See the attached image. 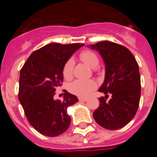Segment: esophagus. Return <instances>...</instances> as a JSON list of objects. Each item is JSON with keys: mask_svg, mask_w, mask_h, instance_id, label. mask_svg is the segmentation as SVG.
Returning <instances> with one entry per match:
<instances>
[{"mask_svg": "<svg viewBox=\"0 0 157 157\" xmlns=\"http://www.w3.org/2000/svg\"><path fill=\"white\" fill-rule=\"evenodd\" d=\"M78 101H79L80 102H84V101H87V98H78Z\"/></svg>", "mask_w": 157, "mask_h": 157, "instance_id": "34e87169", "label": "esophagus"}]
</instances>
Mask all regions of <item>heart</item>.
Listing matches in <instances>:
<instances>
[{"instance_id": "b5f03b06", "label": "heart", "mask_w": 157, "mask_h": 157, "mask_svg": "<svg viewBox=\"0 0 157 157\" xmlns=\"http://www.w3.org/2000/svg\"><path fill=\"white\" fill-rule=\"evenodd\" d=\"M80 59L84 63L94 68L99 64V59L97 54L91 50H83L79 54ZM75 62L72 59H67L63 67V76L65 79H71L73 76ZM95 82L90 79H77L72 82L69 85V90L72 94L78 96L80 98H85L90 94L96 88Z\"/></svg>"}]
</instances>
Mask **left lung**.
Returning a JSON list of instances; mask_svg holds the SVG:
<instances>
[{"label": "left lung", "instance_id": "1", "mask_svg": "<svg viewBox=\"0 0 157 157\" xmlns=\"http://www.w3.org/2000/svg\"><path fill=\"white\" fill-rule=\"evenodd\" d=\"M90 48L99 52L105 63V78L99 89L105 97L99 98L100 105L94 111V120L107 130H118L126 126L135 116L141 98L139 67L128 48L104 41ZM112 98L106 101L108 94Z\"/></svg>", "mask_w": 157, "mask_h": 157}]
</instances>
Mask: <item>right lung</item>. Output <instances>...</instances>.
Instances as JSON below:
<instances>
[{
  "instance_id": "obj_1",
  "label": "right lung",
  "mask_w": 157,
  "mask_h": 157,
  "mask_svg": "<svg viewBox=\"0 0 157 157\" xmlns=\"http://www.w3.org/2000/svg\"><path fill=\"white\" fill-rule=\"evenodd\" d=\"M84 44L50 43L30 54L20 70L19 100L30 125L41 134L56 137L71 124L67 107L78 101L64 91L63 101H55L56 89L62 86L63 67Z\"/></svg>"
}]
</instances>
